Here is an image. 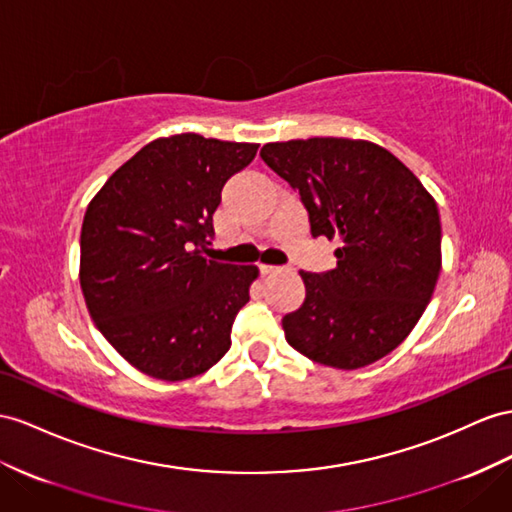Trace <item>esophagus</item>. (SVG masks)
<instances>
[{"label": "esophagus", "instance_id": "obj_1", "mask_svg": "<svg viewBox=\"0 0 512 512\" xmlns=\"http://www.w3.org/2000/svg\"><path fill=\"white\" fill-rule=\"evenodd\" d=\"M259 270H261V274H272V272H277V270H279V266H270V264H261V266H259Z\"/></svg>", "mask_w": 512, "mask_h": 512}]
</instances>
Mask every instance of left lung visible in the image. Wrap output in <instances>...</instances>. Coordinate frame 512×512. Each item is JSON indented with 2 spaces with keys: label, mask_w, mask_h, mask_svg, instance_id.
<instances>
[{
  "label": "left lung",
  "mask_w": 512,
  "mask_h": 512,
  "mask_svg": "<svg viewBox=\"0 0 512 512\" xmlns=\"http://www.w3.org/2000/svg\"><path fill=\"white\" fill-rule=\"evenodd\" d=\"M259 155L298 190L313 238L339 240L333 270H300L307 296L283 318L287 344L337 370L383 359L413 331L435 292V199L396 155L368 140L268 142Z\"/></svg>",
  "instance_id": "obj_1"
}]
</instances>
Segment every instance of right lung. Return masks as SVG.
I'll return each mask as SVG.
<instances>
[{
    "label": "right lung",
    "mask_w": 512,
    "mask_h": 512,
    "mask_svg": "<svg viewBox=\"0 0 512 512\" xmlns=\"http://www.w3.org/2000/svg\"><path fill=\"white\" fill-rule=\"evenodd\" d=\"M259 144L177 134L157 138L88 203L80 285L101 335L136 370L186 381L216 365L248 303L257 266L203 257L231 175Z\"/></svg>",
    "instance_id": "add662e5"
}]
</instances>
